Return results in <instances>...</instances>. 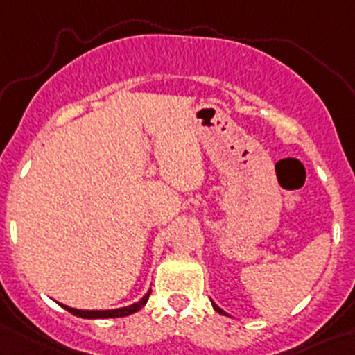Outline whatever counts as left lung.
Here are the masks:
<instances>
[{
	"instance_id": "1",
	"label": "left lung",
	"mask_w": 355,
	"mask_h": 355,
	"mask_svg": "<svg viewBox=\"0 0 355 355\" xmlns=\"http://www.w3.org/2000/svg\"><path fill=\"white\" fill-rule=\"evenodd\" d=\"M212 306H214V310H216V311H217V313H220V315H227V313H225V311H224V310H222V309H219V306H217V305H216V303H212Z\"/></svg>"
}]
</instances>
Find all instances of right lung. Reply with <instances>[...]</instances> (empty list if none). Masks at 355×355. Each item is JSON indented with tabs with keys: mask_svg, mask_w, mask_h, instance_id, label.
I'll use <instances>...</instances> for the list:
<instances>
[{
	"mask_svg": "<svg viewBox=\"0 0 355 355\" xmlns=\"http://www.w3.org/2000/svg\"><path fill=\"white\" fill-rule=\"evenodd\" d=\"M150 293L151 290H148V293L139 300V302L133 303V305H128V306H123V309H114V310H79V309H72V306L64 305V303H58V305L80 318H119V317H128V315L136 313V311L141 310L143 306L146 305L148 298H150Z\"/></svg>",
	"mask_w": 355,
	"mask_h": 355,
	"instance_id": "add662e5",
	"label": "right lung"
}]
</instances>
